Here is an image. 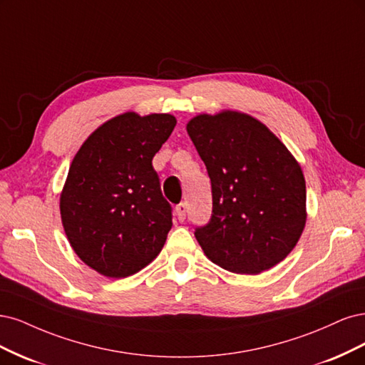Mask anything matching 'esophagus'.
<instances>
[{"mask_svg":"<svg viewBox=\"0 0 365 365\" xmlns=\"http://www.w3.org/2000/svg\"><path fill=\"white\" fill-rule=\"evenodd\" d=\"M175 217L179 218V221H185V218H186V205L185 203H180L175 206Z\"/></svg>","mask_w":365,"mask_h":365,"instance_id":"34e87169","label":"esophagus"}]
</instances>
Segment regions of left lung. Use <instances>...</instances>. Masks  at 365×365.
Segmentation results:
<instances>
[{
  "mask_svg": "<svg viewBox=\"0 0 365 365\" xmlns=\"http://www.w3.org/2000/svg\"><path fill=\"white\" fill-rule=\"evenodd\" d=\"M186 130L212 186V215L194 232L205 255L238 274H259L284 261L307 222L297 160L245 113L198 115Z\"/></svg>",
  "mask_w": 365,
  "mask_h": 365,
  "instance_id": "left-lung-1",
  "label": "left lung"
}]
</instances>
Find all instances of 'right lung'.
I'll return each instance as SVG.
<instances>
[{
  "label": "right lung",
  "instance_id": "add662e5",
  "mask_svg": "<svg viewBox=\"0 0 365 365\" xmlns=\"http://www.w3.org/2000/svg\"><path fill=\"white\" fill-rule=\"evenodd\" d=\"M175 123L168 113L115 116L85 140L69 167L63 229L80 259L103 276L138 273L167 241L173 209L151 160Z\"/></svg>",
  "mask_w": 365,
  "mask_h": 365
}]
</instances>
